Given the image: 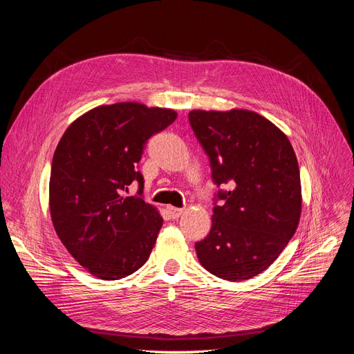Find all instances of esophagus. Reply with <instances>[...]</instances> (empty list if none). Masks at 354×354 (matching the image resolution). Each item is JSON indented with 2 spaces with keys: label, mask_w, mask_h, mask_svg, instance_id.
Returning a JSON list of instances; mask_svg holds the SVG:
<instances>
[{
  "label": "esophagus",
  "mask_w": 354,
  "mask_h": 354,
  "mask_svg": "<svg viewBox=\"0 0 354 354\" xmlns=\"http://www.w3.org/2000/svg\"><path fill=\"white\" fill-rule=\"evenodd\" d=\"M167 211L173 218H178L181 214H183V208H176V207H167Z\"/></svg>",
  "instance_id": "esophagus-1"
}]
</instances>
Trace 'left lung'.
<instances>
[{
	"label": "left lung",
	"instance_id": "8db88e82",
	"mask_svg": "<svg viewBox=\"0 0 354 354\" xmlns=\"http://www.w3.org/2000/svg\"><path fill=\"white\" fill-rule=\"evenodd\" d=\"M189 122L218 187L212 227L195 243L199 263L224 281L251 279L279 257L298 226L294 149L279 128L251 111H192Z\"/></svg>",
	"mask_w": 354,
	"mask_h": 354
}]
</instances>
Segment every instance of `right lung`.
Masks as SVG:
<instances>
[{
    "mask_svg": "<svg viewBox=\"0 0 354 354\" xmlns=\"http://www.w3.org/2000/svg\"><path fill=\"white\" fill-rule=\"evenodd\" d=\"M140 103L99 106L73 121L51 162L50 212L62 243L84 269L118 281L147 261L162 217L143 199L137 169L149 138L176 121ZM139 186L134 197L126 194Z\"/></svg>",
    "mask_w": 354,
    "mask_h": 354,
    "instance_id": "obj_1",
    "label": "right lung"
}]
</instances>
